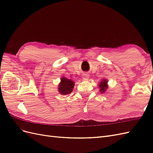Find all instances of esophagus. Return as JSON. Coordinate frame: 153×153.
Listing matches in <instances>:
<instances>
[{
	"label": "esophagus",
	"instance_id": "34e87169",
	"mask_svg": "<svg viewBox=\"0 0 153 153\" xmlns=\"http://www.w3.org/2000/svg\"><path fill=\"white\" fill-rule=\"evenodd\" d=\"M82 78L84 80H87L88 78H89V75H88V74H87V73H84L82 75Z\"/></svg>",
	"mask_w": 153,
	"mask_h": 153
}]
</instances>
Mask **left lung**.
Wrapping results in <instances>:
<instances>
[{
    "mask_svg": "<svg viewBox=\"0 0 153 153\" xmlns=\"http://www.w3.org/2000/svg\"><path fill=\"white\" fill-rule=\"evenodd\" d=\"M108 80L106 79H103L102 81L100 82V84L99 85V88L100 89V91L101 93H104L106 92V89H108V85H107Z\"/></svg>",
    "mask_w": 153,
    "mask_h": 153,
    "instance_id": "8db88e82",
    "label": "left lung"
}]
</instances>
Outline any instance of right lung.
I'll return each instance as SVG.
<instances>
[{
  "label": "right lung",
  "instance_id": "add662e5",
  "mask_svg": "<svg viewBox=\"0 0 153 153\" xmlns=\"http://www.w3.org/2000/svg\"><path fill=\"white\" fill-rule=\"evenodd\" d=\"M75 82L70 79H68L66 77H62L61 82L59 83L58 91L59 93L62 95L70 94L73 91Z\"/></svg>",
  "mask_w": 153,
  "mask_h": 153
}]
</instances>
